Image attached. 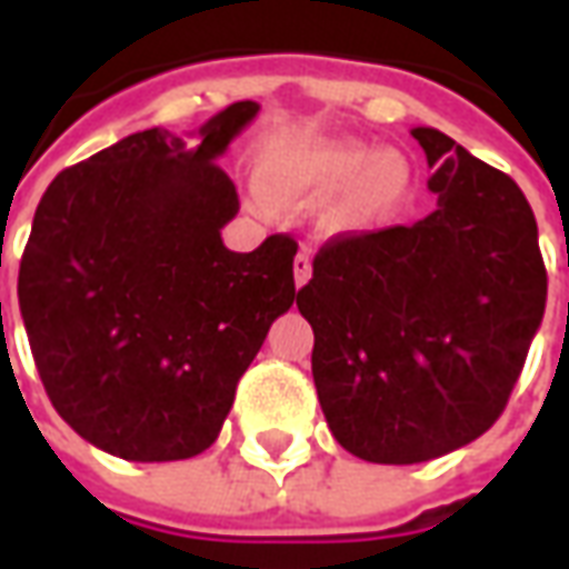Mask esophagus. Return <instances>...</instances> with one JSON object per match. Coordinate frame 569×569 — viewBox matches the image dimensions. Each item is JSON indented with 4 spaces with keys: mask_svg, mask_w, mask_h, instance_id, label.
<instances>
[{
    "mask_svg": "<svg viewBox=\"0 0 569 569\" xmlns=\"http://www.w3.org/2000/svg\"><path fill=\"white\" fill-rule=\"evenodd\" d=\"M292 271H296V286L301 289V286L310 280V256L308 252H298L296 261H292Z\"/></svg>",
    "mask_w": 569,
    "mask_h": 569,
    "instance_id": "obj_1",
    "label": "esophagus"
}]
</instances>
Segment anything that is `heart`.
Here are the masks:
<instances>
[{
  "label": "heart",
  "mask_w": 569,
  "mask_h": 569,
  "mask_svg": "<svg viewBox=\"0 0 569 569\" xmlns=\"http://www.w3.org/2000/svg\"><path fill=\"white\" fill-rule=\"evenodd\" d=\"M259 179L261 191L273 200H320L341 191L332 222L359 231L406 200L411 167L399 151H371L357 140L292 142L264 154Z\"/></svg>",
  "instance_id": "obj_1"
}]
</instances>
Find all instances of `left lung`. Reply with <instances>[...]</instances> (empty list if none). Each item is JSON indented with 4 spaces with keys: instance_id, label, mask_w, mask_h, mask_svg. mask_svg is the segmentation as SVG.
Returning <instances> with one entry per match:
<instances>
[{
    "instance_id": "obj_1",
    "label": "left lung",
    "mask_w": 569,
    "mask_h": 569,
    "mask_svg": "<svg viewBox=\"0 0 569 569\" xmlns=\"http://www.w3.org/2000/svg\"><path fill=\"white\" fill-rule=\"evenodd\" d=\"M436 210L335 237L298 310L338 445L423 463L476 441L509 402L546 313V264L521 188L436 128H415Z\"/></svg>"
}]
</instances>
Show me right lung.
Wrapping results in <instances>:
<instances>
[{
	"mask_svg": "<svg viewBox=\"0 0 569 569\" xmlns=\"http://www.w3.org/2000/svg\"><path fill=\"white\" fill-rule=\"evenodd\" d=\"M259 103L198 130L130 133L67 167L36 207L18 301L57 415L133 463L207 451L271 322L292 308L298 243L231 252L234 182L216 163Z\"/></svg>",
	"mask_w": 569,
	"mask_h": 569,
	"instance_id": "1",
	"label": "right lung"
}]
</instances>
